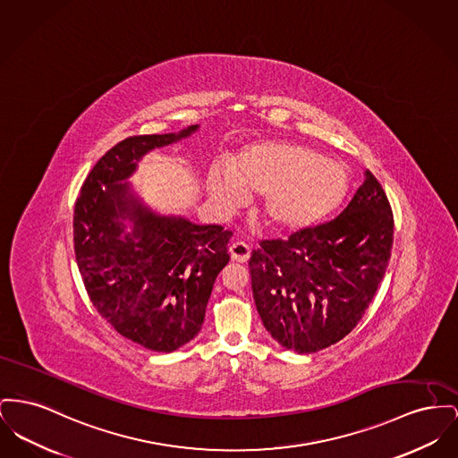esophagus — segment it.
Wrapping results in <instances>:
<instances>
[{
  "mask_svg": "<svg viewBox=\"0 0 458 458\" xmlns=\"http://www.w3.org/2000/svg\"><path fill=\"white\" fill-rule=\"evenodd\" d=\"M228 252H230V258L237 263H247L249 258H250V249L249 245L243 242H233L228 247Z\"/></svg>",
  "mask_w": 458,
  "mask_h": 458,
  "instance_id": "obj_1",
  "label": "esophagus"
}]
</instances>
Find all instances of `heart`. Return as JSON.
Wrapping results in <instances>:
<instances>
[{"instance_id": "heart-1", "label": "heart", "mask_w": 458, "mask_h": 458, "mask_svg": "<svg viewBox=\"0 0 458 458\" xmlns=\"http://www.w3.org/2000/svg\"><path fill=\"white\" fill-rule=\"evenodd\" d=\"M350 176L343 164L287 141L245 147L233 162L219 159L208 173V191L221 208L259 193L258 211L267 225L285 233L302 232L330 215L344 199Z\"/></svg>"}]
</instances>
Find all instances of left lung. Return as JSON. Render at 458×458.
<instances>
[{"instance_id": "obj_1", "label": "left lung", "mask_w": 458, "mask_h": 458, "mask_svg": "<svg viewBox=\"0 0 458 458\" xmlns=\"http://www.w3.org/2000/svg\"><path fill=\"white\" fill-rule=\"evenodd\" d=\"M394 221L370 171L343 213L296 232L289 241H263L249 269L256 310L285 350L317 352L360 322L391 258Z\"/></svg>"}]
</instances>
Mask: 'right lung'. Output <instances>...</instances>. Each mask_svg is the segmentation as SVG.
Instances as JSON below:
<instances>
[{
	"label": "right lung",
	"mask_w": 458,
	"mask_h": 458,
	"mask_svg": "<svg viewBox=\"0 0 458 458\" xmlns=\"http://www.w3.org/2000/svg\"><path fill=\"white\" fill-rule=\"evenodd\" d=\"M197 130L119 141L95 164L74 208L76 261L93 306L123 337L157 352L200 332L232 232L161 215L128 180L148 152Z\"/></svg>",
	"instance_id": "obj_1"
}]
</instances>
